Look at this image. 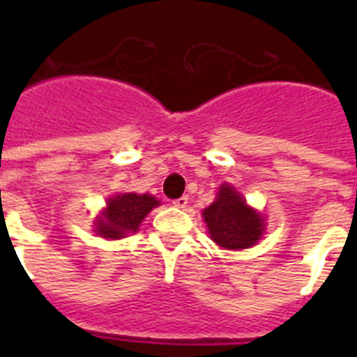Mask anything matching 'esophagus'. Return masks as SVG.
I'll list each match as a JSON object with an SVG mask.
<instances>
[{
  "label": "esophagus",
  "mask_w": 357,
  "mask_h": 357,
  "mask_svg": "<svg viewBox=\"0 0 357 357\" xmlns=\"http://www.w3.org/2000/svg\"><path fill=\"white\" fill-rule=\"evenodd\" d=\"M185 206H188V197H181L173 200V207H176V209H184Z\"/></svg>",
  "instance_id": "34e87169"
}]
</instances>
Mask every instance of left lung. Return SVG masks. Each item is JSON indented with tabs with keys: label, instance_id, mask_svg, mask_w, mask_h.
I'll return each mask as SVG.
<instances>
[{
	"label": "left lung",
	"instance_id": "8db88e82",
	"mask_svg": "<svg viewBox=\"0 0 357 357\" xmlns=\"http://www.w3.org/2000/svg\"><path fill=\"white\" fill-rule=\"evenodd\" d=\"M209 236L225 250L254 247L264 232V218L248 206L234 185L222 184L216 200L202 213Z\"/></svg>",
	"mask_w": 357,
	"mask_h": 357
}]
</instances>
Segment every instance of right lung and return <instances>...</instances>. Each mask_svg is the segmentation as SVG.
<instances>
[{
	"mask_svg": "<svg viewBox=\"0 0 357 357\" xmlns=\"http://www.w3.org/2000/svg\"><path fill=\"white\" fill-rule=\"evenodd\" d=\"M160 202L151 195L121 193L107 200L102 216H98L94 230L105 239H121L139 229L146 214Z\"/></svg>",
	"mask_w": 357,
	"mask_h": 357,
	"instance_id": "obj_1",
	"label": "right lung"
}]
</instances>
